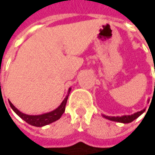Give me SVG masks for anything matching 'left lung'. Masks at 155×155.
<instances>
[{
    "mask_svg": "<svg viewBox=\"0 0 155 155\" xmlns=\"http://www.w3.org/2000/svg\"><path fill=\"white\" fill-rule=\"evenodd\" d=\"M149 102V100H148ZM146 109H143L140 111L138 112H135L132 115H127V116H104L103 115L104 118L110 120V121H113V122H122V123H129V122H133L134 120H135L136 118H138L140 115H142L144 112H145Z\"/></svg>",
    "mask_w": 155,
    "mask_h": 155,
    "instance_id": "1",
    "label": "left lung"
}]
</instances>
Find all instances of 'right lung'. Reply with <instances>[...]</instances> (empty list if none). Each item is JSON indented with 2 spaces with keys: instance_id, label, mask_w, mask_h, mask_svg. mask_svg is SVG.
<instances>
[{
  "instance_id": "right-lung-1",
  "label": "right lung",
  "mask_w": 155,
  "mask_h": 155,
  "mask_svg": "<svg viewBox=\"0 0 155 155\" xmlns=\"http://www.w3.org/2000/svg\"><path fill=\"white\" fill-rule=\"evenodd\" d=\"M71 88H69L68 93H67L65 98L63 100L62 103L60 104V105L57 109L53 110L52 111H50V112L45 113V114L35 115V116H33V115H27L25 113H22L17 108H15V105L12 104L10 101H8L9 105L12 108V110H14L22 120H24L28 124H30L32 126H34V127H43V126L50 124L51 122H56L61 117V116L64 114V112L65 110V105H66V103H67V99H68L69 94L71 92Z\"/></svg>"
}]
</instances>
